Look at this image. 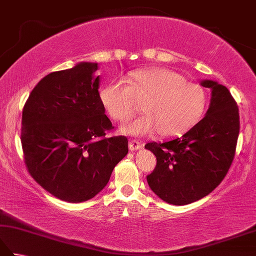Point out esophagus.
<instances>
[{
  "label": "esophagus",
  "mask_w": 256,
  "mask_h": 256,
  "mask_svg": "<svg viewBox=\"0 0 256 256\" xmlns=\"http://www.w3.org/2000/svg\"><path fill=\"white\" fill-rule=\"evenodd\" d=\"M140 148H142V143L138 142V140L131 138V140H128V148H130V150H138Z\"/></svg>",
  "instance_id": "34e87169"
}]
</instances>
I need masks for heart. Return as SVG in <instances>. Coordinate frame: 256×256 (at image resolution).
Masks as SVG:
<instances>
[{
	"label": "heart",
	"instance_id": "heart-1",
	"mask_svg": "<svg viewBox=\"0 0 256 256\" xmlns=\"http://www.w3.org/2000/svg\"><path fill=\"white\" fill-rule=\"evenodd\" d=\"M100 101L112 118L124 121L142 103L143 114L121 125L130 135L177 138L187 133L204 118L208 108V94L199 84L166 68L135 70L126 84L114 80L100 90Z\"/></svg>",
	"mask_w": 256,
	"mask_h": 256
}]
</instances>
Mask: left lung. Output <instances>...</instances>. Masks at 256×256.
<instances>
[{
  "label": "left lung",
  "mask_w": 256,
  "mask_h": 256,
  "mask_svg": "<svg viewBox=\"0 0 256 256\" xmlns=\"http://www.w3.org/2000/svg\"><path fill=\"white\" fill-rule=\"evenodd\" d=\"M200 84L211 90L206 116L182 138L145 145L157 160L146 176L148 186L170 204H188L210 194L226 175L236 153L240 132L236 102L216 81L206 79Z\"/></svg>",
  "instance_id": "8db88e82"
}]
</instances>
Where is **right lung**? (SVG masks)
Segmentation results:
<instances>
[{
  "instance_id": "right-lung-1",
  "label": "right lung",
  "mask_w": 256,
  "mask_h": 256,
  "mask_svg": "<svg viewBox=\"0 0 256 256\" xmlns=\"http://www.w3.org/2000/svg\"><path fill=\"white\" fill-rule=\"evenodd\" d=\"M96 62L42 78L22 114L20 140L30 176L55 197L82 202L106 186L128 154V138L106 136L112 123L100 101Z\"/></svg>"
}]
</instances>
